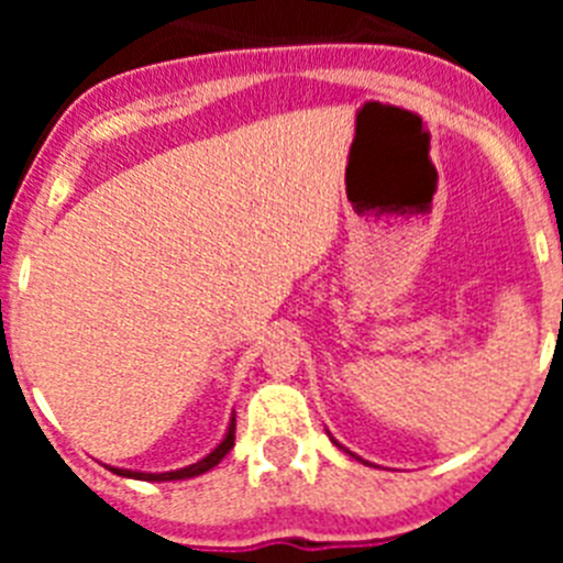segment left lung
<instances>
[{
    "mask_svg": "<svg viewBox=\"0 0 563 563\" xmlns=\"http://www.w3.org/2000/svg\"><path fill=\"white\" fill-rule=\"evenodd\" d=\"M332 442H335V440H332ZM335 445H338V442H335ZM352 456H355V454H352Z\"/></svg>",
    "mask_w": 563,
    "mask_h": 563,
    "instance_id": "obj_1",
    "label": "left lung"
}]
</instances>
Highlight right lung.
<instances>
[{
    "instance_id": "right-lung-1",
    "label": "right lung",
    "mask_w": 563,
    "mask_h": 563,
    "mask_svg": "<svg viewBox=\"0 0 563 563\" xmlns=\"http://www.w3.org/2000/svg\"><path fill=\"white\" fill-rule=\"evenodd\" d=\"M233 434H236V417H231V426H228L225 437L217 449L211 451L208 456H202L200 462H194V465L180 467V471H166V474H143V471H129V467H109L112 474L118 476H129V479H143V482H174V479H191V476H200L206 471H211L213 465H220L222 456L233 449Z\"/></svg>"
}]
</instances>
